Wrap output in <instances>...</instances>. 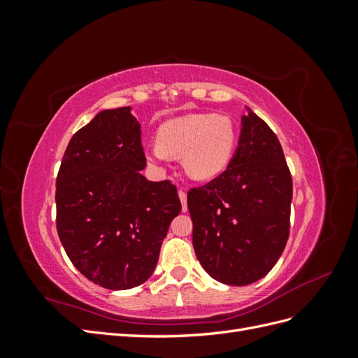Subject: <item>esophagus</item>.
<instances>
[{"instance_id": "34e87169", "label": "esophagus", "mask_w": 358, "mask_h": 358, "mask_svg": "<svg viewBox=\"0 0 358 358\" xmlns=\"http://www.w3.org/2000/svg\"><path fill=\"white\" fill-rule=\"evenodd\" d=\"M179 199L182 201V210L187 212L188 210V206H187V192L185 191H179Z\"/></svg>"}]
</instances>
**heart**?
Wrapping results in <instances>:
<instances>
[{"instance_id": "obj_1", "label": "heart", "mask_w": 358, "mask_h": 358, "mask_svg": "<svg viewBox=\"0 0 358 358\" xmlns=\"http://www.w3.org/2000/svg\"><path fill=\"white\" fill-rule=\"evenodd\" d=\"M237 143L233 119L222 113H191L170 119L157 131V143L145 149L149 164L180 158L192 180H209L230 164Z\"/></svg>"}]
</instances>
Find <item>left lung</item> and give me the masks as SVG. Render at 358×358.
<instances>
[{
    "instance_id": "left-lung-1",
    "label": "left lung",
    "mask_w": 358,
    "mask_h": 358,
    "mask_svg": "<svg viewBox=\"0 0 358 358\" xmlns=\"http://www.w3.org/2000/svg\"><path fill=\"white\" fill-rule=\"evenodd\" d=\"M227 170L188 191L192 246L218 282L243 287L264 278L289 233L292 180L276 134L249 107Z\"/></svg>"
}]
</instances>
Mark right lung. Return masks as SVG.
Listing matches in <instances>:
<instances>
[{
  "instance_id": "obj_1",
  "label": "right lung",
  "mask_w": 358,
  "mask_h": 358,
  "mask_svg": "<svg viewBox=\"0 0 358 358\" xmlns=\"http://www.w3.org/2000/svg\"><path fill=\"white\" fill-rule=\"evenodd\" d=\"M131 107L101 110L76 133L57 178V230L79 272L107 289L154 273L182 204L170 180L150 182Z\"/></svg>"
}]
</instances>
